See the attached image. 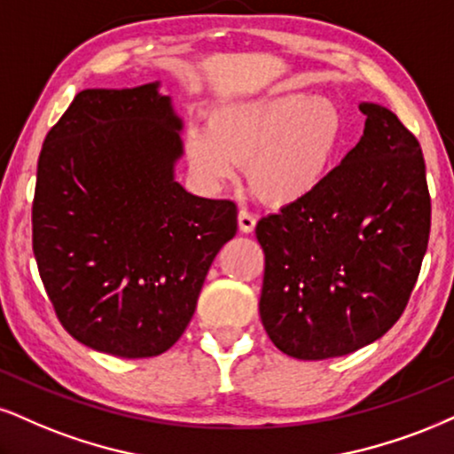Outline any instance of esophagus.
Instances as JSON below:
<instances>
[{
  "label": "esophagus",
  "instance_id": "obj_1",
  "mask_svg": "<svg viewBox=\"0 0 454 454\" xmlns=\"http://www.w3.org/2000/svg\"><path fill=\"white\" fill-rule=\"evenodd\" d=\"M238 225H239V231H242V233H253L254 227H256V218L250 215L248 210H239Z\"/></svg>",
  "mask_w": 454,
  "mask_h": 454
}]
</instances>
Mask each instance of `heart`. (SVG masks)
<instances>
[{
	"label": "heart",
	"mask_w": 454,
	"mask_h": 454,
	"mask_svg": "<svg viewBox=\"0 0 454 454\" xmlns=\"http://www.w3.org/2000/svg\"><path fill=\"white\" fill-rule=\"evenodd\" d=\"M343 138L345 120L333 100L279 94L218 109L208 128L189 132L187 161L212 189L236 181L250 164V183L262 200L293 206L320 192Z\"/></svg>",
	"instance_id": "obj_1"
}]
</instances>
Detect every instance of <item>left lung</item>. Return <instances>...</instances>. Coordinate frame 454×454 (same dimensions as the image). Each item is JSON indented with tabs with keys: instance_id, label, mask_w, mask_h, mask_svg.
<instances>
[{
	"instance_id": "1",
	"label": "left lung",
	"mask_w": 454,
	"mask_h": 454,
	"mask_svg": "<svg viewBox=\"0 0 454 454\" xmlns=\"http://www.w3.org/2000/svg\"><path fill=\"white\" fill-rule=\"evenodd\" d=\"M360 111L364 134L320 192L256 225L261 322L296 360L347 356L381 339L404 311L427 250L421 145L383 105Z\"/></svg>"
}]
</instances>
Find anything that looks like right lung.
I'll return each mask as SVG.
<instances>
[{"mask_svg": "<svg viewBox=\"0 0 454 454\" xmlns=\"http://www.w3.org/2000/svg\"><path fill=\"white\" fill-rule=\"evenodd\" d=\"M183 120L160 82L90 88L43 141L33 254L67 333L117 357H151L192 322L206 273L238 231L227 200L175 178Z\"/></svg>", "mask_w": 454, "mask_h": 454, "instance_id": "right-lung-1", "label": "right lung"}]
</instances>
